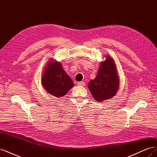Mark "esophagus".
Listing matches in <instances>:
<instances>
[{
    "mask_svg": "<svg viewBox=\"0 0 157 157\" xmlns=\"http://www.w3.org/2000/svg\"><path fill=\"white\" fill-rule=\"evenodd\" d=\"M77 84L78 85V86H84L85 85V82H78V83H77Z\"/></svg>",
    "mask_w": 157,
    "mask_h": 157,
    "instance_id": "34e87169",
    "label": "esophagus"
}]
</instances>
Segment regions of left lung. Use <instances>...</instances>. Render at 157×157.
<instances>
[{
	"mask_svg": "<svg viewBox=\"0 0 157 157\" xmlns=\"http://www.w3.org/2000/svg\"><path fill=\"white\" fill-rule=\"evenodd\" d=\"M105 61L101 63L96 78L91 80L88 88L97 101L113 98L117 94L119 84V79L115 64L112 58L106 57Z\"/></svg>",
	"mask_w": 157,
	"mask_h": 157,
	"instance_id": "1",
	"label": "left lung"
}]
</instances>
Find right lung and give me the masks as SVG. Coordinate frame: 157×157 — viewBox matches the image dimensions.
I'll use <instances>...</instances> for the list:
<instances>
[{
    "instance_id": "1",
    "label": "right lung",
    "mask_w": 157,
    "mask_h": 157,
    "mask_svg": "<svg viewBox=\"0 0 157 157\" xmlns=\"http://www.w3.org/2000/svg\"><path fill=\"white\" fill-rule=\"evenodd\" d=\"M42 84L49 94L56 97H62L74 86L69 76L65 73L61 64L50 61L41 79Z\"/></svg>"
}]
</instances>
